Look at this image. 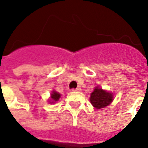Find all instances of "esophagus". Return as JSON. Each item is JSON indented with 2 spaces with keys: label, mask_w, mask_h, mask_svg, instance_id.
<instances>
[{
  "label": "esophagus",
  "mask_w": 148,
  "mask_h": 148,
  "mask_svg": "<svg viewBox=\"0 0 148 148\" xmlns=\"http://www.w3.org/2000/svg\"><path fill=\"white\" fill-rule=\"evenodd\" d=\"M73 90L74 91H81V88H74V89H73Z\"/></svg>",
  "instance_id": "1"
}]
</instances>
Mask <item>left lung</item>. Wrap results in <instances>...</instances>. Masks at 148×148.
<instances>
[{"label": "left lung", "instance_id": "8db88e82", "mask_svg": "<svg viewBox=\"0 0 148 148\" xmlns=\"http://www.w3.org/2000/svg\"><path fill=\"white\" fill-rule=\"evenodd\" d=\"M90 101L91 104L96 109H101L108 106L112 102L113 94L97 87L91 93Z\"/></svg>", "mask_w": 148, "mask_h": 148}]
</instances>
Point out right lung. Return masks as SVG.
<instances>
[{
  "instance_id": "add662e5",
  "label": "right lung",
  "mask_w": 148,
  "mask_h": 148,
  "mask_svg": "<svg viewBox=\"0 0 148 148\" xmlns=\"http://www.w3.org/2000/svg\"><path fill=\"white\" fill-rule=\"evenodd\" d=\"M60 97V95L59 93L56 92V91H53L52 94H51V99L53 101H57L59 100Z\"/></svg>"
}]
</instances>
